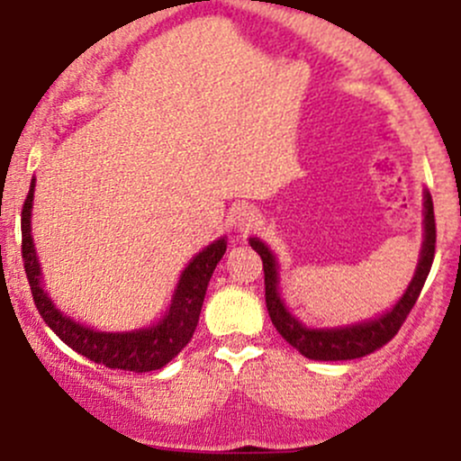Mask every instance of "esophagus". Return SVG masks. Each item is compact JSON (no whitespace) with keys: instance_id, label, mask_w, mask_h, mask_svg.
<instances>
[{"instance_id":"esophagus-1","label":"esophagus","mask_w":461,"mask_h":461,"mask_svg":"<svg viewBox=\"0 0 461 461\" xmlns=\"http://www.w3.org/2000/svg\"><path fill=\"white\" fill-rule=\"evenodd\" d=\"M258 221H260V216H258L256 210L251 205H242V208H238L234 216V227L240 234H249L258 225Z\"/></svg>"}]
</instances>
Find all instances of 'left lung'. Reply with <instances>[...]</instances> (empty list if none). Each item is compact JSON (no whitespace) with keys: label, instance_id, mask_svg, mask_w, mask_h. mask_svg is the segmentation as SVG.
I'll list each match as a JSON object with an SVG mask.
<instances>
[{"label":"left lung","instance_id":"8db88e82","mask_svg":"<svg viewBox=\"0 0 461 461\" xmlns=\"http://www.w3.org/2000/svg\"><path fill=\"white\" fill-rule=\"evenodd\" d=\"M425 240H422L420 260H418L416 273L407 285L405 294L396 301V305L385 314L373 321L357 322V325L338 327V330H310L303 322H299L285 310L282 297H279V275L277 260L271 249L264 245L258 238H251L249 245L258 256L262 258L264 267V288H267V310L271 316L275 330L282 333L288 345H293L301 356L310 359H321V362H338V359H356L368 353L377 351L396 336L401 330L407 314L414 308L418 294L427 282V275L431 271L433 253H436V216H433L431 194L425 190Z\"/></svg>","mask_w":461,"mask_h":461}]
</instances>
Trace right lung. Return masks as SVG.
I'll use <instances>...</instances> for the list:
<instances>
[{
  "mask_svg": "<svg viewBox=\"0 0 461 461\" xmlns=\"http://www.w3.org/2000/svg\"><path fill=\"white\" fill-rule=\"evenodd\" d=\"M32 201H34V179L30 184L23 210H21V253H23V268L28 275L36 310L50 325V330L79 356L88 357L95 364H102L105 368L149 373V370L167 366L188 345L194 330H197L210 277H212L216 264L221 262L227 249L225 238L214 240L212 245L205 247L190 260L182 277H179L167 314L156 325L123 333L97 331L93 327L73 321L71 316L62 314L54 305V301L47 297L43 282H41V264L36 258L34 242H32Z\"/></svg>",
  "mask_w": 461,
  "mask_h": 461,
  "instance_id": "1",
  "label": "right lung"
}]
</instances>
